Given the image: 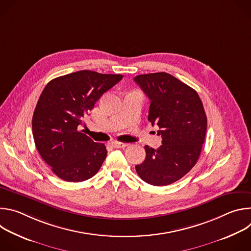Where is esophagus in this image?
Masks as SVG:
<instances>
[{"label": "esophagus", "mask_w": 251, "mask_h": 251, "mask_svg": "<svg viewBox=\"0 0 251 251\" xmlns=\"http://www.w3.org/2000/svg\"><path fill=\"white\" fill-rule=\"evenodd\" d=\"M111 146L116 149H124L128 146V144H124V143H118V142H112Z\"/></svg>", "instance_id": "1"}]
</instances>
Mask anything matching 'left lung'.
<instances>
[{
    "label": "left lung",
    "mask_w": 251,
    "mask_h": 251,
    "mask_svg": "<svg viewBox=\"0 0 251 251\" xmlns=\"http://www.w3.org/2000/svg\"><path fill=\"white\" fill-rule=\"evenodd\" d=\"M134 81L149 97L148 120L159 126L162 145L145 146L146 159L136 165L143 181L167 186L180 180L198 162L206 133V115L198 92L166 73L140 75Z\"/></svg>",
    "instance_id": "1"
}]
</instances>
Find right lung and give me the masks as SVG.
Wrapping results in <instances>:
<instances>
[{
    "label": "right lung",
    "mask_w": 251,
    "mask_h": 251,
    "mask_svg": "<svg viewBox=\"0 0 251 251\" xmlns=\"http://www.w3.org/2000/svg\"><path fill=\"white\" fill-rule=\"evenodd\" d=\"M122 78L121 75L79 70L50 80L43 90L31 121L34 144L61 180L83 182L102 166L105 145L79 129L96 101Z\"/></svg>",
    "instance_id": "obj_1"
}]
</instances>
